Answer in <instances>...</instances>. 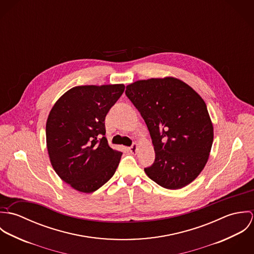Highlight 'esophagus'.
<instances>
[{
    "label": "esophagus",
    "instance_id": "1",
    "mask_svg": "<svg viewBox=\"0 0 254 254\" xmlns=\"http://www.w3.org/2000/svg\"><path fill=\"white\" fill-rule=\"evenodd\" d=\"M137 146H138V145L135 143V144H133V145H131V146L129 147V150H130L131 152H136V150H137Z\"/></svg>",
    "mask_w": 254,
    "mask_h": 254
}]
</instances>
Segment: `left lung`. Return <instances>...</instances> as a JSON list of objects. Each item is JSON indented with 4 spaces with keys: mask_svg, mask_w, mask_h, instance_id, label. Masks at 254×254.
I'll return each mask as SVG.
<instances>
[{
    "mask_svg": "<svg viewBox=\"0 0 254 254\" xmlns=\"http://www.w3.org/2000/svg\"><path fill=\"white\" fill-rule=\"evenodd\" d=\"M125 94L144 118L154 148V162L145 174L169 190L193 181L213 143V125L201 97L173 77L136 81Z\"/></svg>",
    "mask_w": 254,
    "mask_h": 254,
    "instance_id": "left-lung-1",
    "label": "left lung"
}]
</instances>
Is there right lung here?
<instances>
[{"mask_svg": "<svg viewBox=\"0 0 254 254\" xmlns=\"http://www.w3.org/2000/svg\"><path fill=\"white\" fill-rule=\"evenodd\" d=\"M124 89L123 84L74 87L48 116L46 139L52 166L78 191L97 190L116 171L122 152L108 144L105 119Z\"/></svg>", "mask_w": 254, "mask_h": 254, "instance_id": "right-lung-1", "label": "right lung"}]
</instances>
